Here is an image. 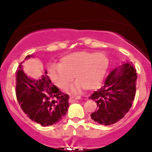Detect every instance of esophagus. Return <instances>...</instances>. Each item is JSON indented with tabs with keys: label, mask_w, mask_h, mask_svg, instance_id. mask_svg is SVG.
Returning <instances> with one entry per match:
<instances>
[{
	"label": "esophagus",
	"mask_w": 152,
	"mask_h": 152,
	"mask_svg": "<svg viewBox=\"0 0 152 152\" xmlns=\"http://www.w3.org/2000/svg\"><path fill=\"white\" fill-rule=\"evenodd\" d=\"M80 99V96H71L70 99H69V102H74V101L78 100V99Z\"/></svg>",
	"instance_id": "1"
}]
</instances>
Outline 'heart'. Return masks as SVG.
Wrapping results in <instances>:
<instances>
[{"label": "heart", "mask_w": 152, "mask_h": 152, "mask_svg": "<svg viewBox=\"0 0 152 152\" xmlns=\"http://www.w3.org/2000/svg\"><path fill=\"white\" fill-rule=\"evenodd\" d=\"M109 59L104 53L76 51L64 56L59 65L50 66L48 74L54 84L65 89L75 76L76 81L71 87L72 91L81 88L94 90L100 86L107 72Z\"/></svg>", "instance_id": "obj_1"}]
</instances>
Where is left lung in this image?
Listing matches in <instances>:
<instances>
[{
	"label": "left lung",
	"instance_id": "1",
	"mask_svg": "<svg viewBox=\"0 0 152 152\" xmlns=\"http://www.w3.org/2000/svg\"><path fill=\"white\" fill-rule=\"evenodd\" d=\"M136 72L134 64L128 61L111 71L104 86L88 98L97 104V109L91 114L92 120L107 126L126 115L135 97Z\"/></svg>",
	"mask_w": 152,
	"mask_h": 152
}]
</instances>
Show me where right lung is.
Here are the masks:
<instances>
[{"label":"right lung","instance_id":"1","mask_svg":"<svg viewBox=\"0 0 152 152\" xmlns=\"http://www.w3.org/2000/svg\"><path fill=\"white\" fill-rule=\"evenodd\" d=\"M28 55L25 60L33 58ZM17 100L30 119L42 126L59 122L69 109V96L54 86L44 70L38 79L29 77L23 70L22 63L15 73Z\"/></svg>","mask_w":152,"mask_h":152}]
</instances>
